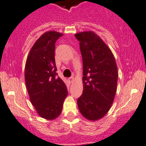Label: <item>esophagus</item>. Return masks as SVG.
I'll list each match as a JSON object with an SVG mask.
<instances>
[{
	"mask_svg": "<svg viewBox=\"0 0 146 146\" xmlns=\"http://www.w3.org/2000/svg\"><path fill=\"white\" fill-rule=\"evenodd\" d=\"M69 81H70V82H71V83H72L73 81H74V77H73V76H71V77L69 78Z\"/></svg>",
	"mask_w": 146,
	"mask_h": 146,
	"instance_id": "obj_1",
	"label": "esophagus"
}]
</instances>
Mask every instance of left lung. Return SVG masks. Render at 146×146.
Returning <instances> with one entry per match:
<instances>
[{"label": "left lung", "mask_w": 146, "mask_h": 146, "mask_svg": "<svg viewBox=\"0 0 146 146\" xmlns=\"http://www.w3.org/2000/svg\"><path fill=\"white\" fill-rule=\"evenodd\" d=\"M83 60V94L78 99L79 111L89 121L105 116L114 100L118 69L113 53L92 31L75 34Z\"/></svg>", "instance_id": "1"}]
</instances>
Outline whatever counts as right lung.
<instances>
[{
  "label": "right lung",
  "instance_id": "obj_1",
  "mask_svg": "<svg viewBox=\"0 0 146 146\" xmlns=\"http://www.w3.org/2000/svg\"><path fill=\"white\" fill-rule=\"evenodd\" d=\"M63 34L48 31L30 50L25 63V79L30 102L42 118L52 120L62 111L67 86L59 76L54 60L55 42Z\"/></svg>",
  "mask_w": 146,
  "mask_h": 146
}]
</instances>
